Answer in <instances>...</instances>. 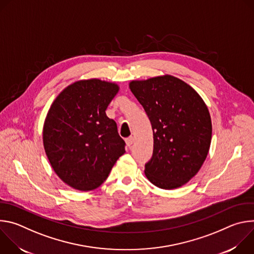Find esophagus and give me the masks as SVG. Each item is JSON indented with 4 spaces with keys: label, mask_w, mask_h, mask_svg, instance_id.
Here are the masks:
<instances>
[{
    "label": "esophagus",
    "mask_w": 254,
    "mask_h": 254,
    "mask_svg": "<svg viewBox=\"0 0 254 254\" xmlns=\"http://www.w3.org/2000/svg\"><path fill=\"white\" fill-rule=\"evenodd\" d=\"M133 140H134V137H133V136H128L127 138H126L127 146V147H130L131 144H132V142H133Z\"/></svg>",
    "instance_id": "obj_1"
}]
</instances>
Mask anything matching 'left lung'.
<instances>
[{
    "instance_id": "1",
    "label": "left lung",
    "mask_w": 254,
    "mask_h": 254,
    "mask_svg": "<svg viewBox=\"0 0 254 254\" xmlns=\"http://www.w3.org/2000/svg\"><path fill=\"white\" fill-rule=\"evenodd\" d=\"M129 88L154 132L146 177L161 189L185 185L199 172L210 149L212 123L207 105L194 88L172 75L132 80Z\"/></svg>"
}]
</instances>
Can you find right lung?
<instances>
[{"instance_id":"obj_1","label":"right lung","mask_w":254,"mask_h":254,"mask_svg":"<svg viewBox=\"0 0 254 254\" xmlns=\"http://www.w3.org/2000/svg\"><path fill=\"white\" fill-rule=\"evenodd\" d=\"M119 89L96 78L79 80L64 88L50 106L43 127L45 153L71 188H98L126 153L116 122L105 114Z\"/></svg>"}]
</instances>
